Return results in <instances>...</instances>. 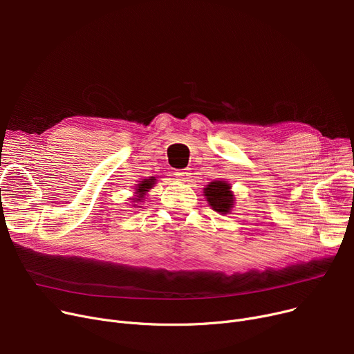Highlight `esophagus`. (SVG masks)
Returning a JSON list of instances; mask_svg holds the SVG:
<instances>
[{
  "instance_id": "1",
  "label": "esophagus",
  "mask_w": 354,
  "mask_h": 354,
  "mask_svg": "<svg viewBox=\"0 0 354 354\" xmlns=\"http://www.w3.org/2000/svg\"><path fill=\"white\" fill-rule=\"evenodd\" d=\"M176 176L179 178V180H180V182H189L191 171H189V169H182V171H178V172H176Z\"/></svg>"
}]
</instances>
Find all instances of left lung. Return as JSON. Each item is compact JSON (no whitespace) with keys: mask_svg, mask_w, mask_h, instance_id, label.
<instances>
[{"mask_svg":"<svg viewBox=\"0 0 354 354\" xmlns=\"http://www.w3.org/2000/svg\"><path fill=\"white\" fill-rule=\"evenodd\" d=\"M231 187L222 180H214L203 189L209 205L221 214H228L234 205V195L231 194Z\"/></svg>","mask_w":354,"mask_h":354,"instance_id":"8db88e82","label":"left lung"}]
</instances>
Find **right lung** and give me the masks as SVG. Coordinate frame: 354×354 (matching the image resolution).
<instances>
[{"mask_svg":"<svg viewBox=\"0 0 354 354\" xmlns=\"http://www.w3.org/2000/svg\"><path fill=\"white\" fill-rule=\"evenodd\" d=\"M155 178H151V179H145V180H142V183H139L138 185V198L135 199V201H138V199H142L143 196H145V194L147 192V189H151L152 187H153V183H155ZM138 202H140V201H138Z\"/></svg>","mask_w":354,"mask_h":354,"instance_id":"obj_1","label":"right lung"}]
</instances>
